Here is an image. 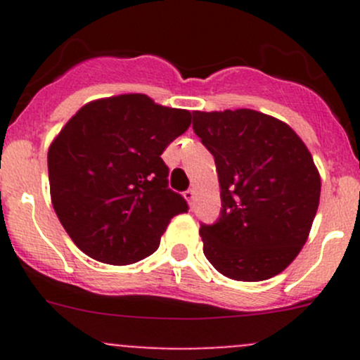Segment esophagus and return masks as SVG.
I'll use <instances>...</instances> for the list:
<instances>
[{"label": "esophagus", "mask_w": 360, "mask_h": 360, "mask_svg": "<svg viewBox=\"0 0 360 360\" xmlns=\"http://www.w3.org/2000/svg\"><path fill=\"white\" fill-rule=\"evenodd\" d=\"M195 197H197V193H195V190H188V191H184V198H186L188 203H190V207H193V203H195Z\"/></svg>", "instance_id": "obj_1"}]
</instances>
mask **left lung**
Returning a JSON list of instances; mask_svg holds the SVG:
<instances>
[{
  "label": "left lung",
  "mask_w": 360,
  "mask_h": 360,
  "mask_svg": "<svg viewBox=\"0 0 360 360\" xmlns=\"http://www.w3.org/2000/svg\"><path fill=\"white\" fill-rule=\"evenodd\" d=\"M212 153L221 216L200 226L203 254L224 277L259 282L303 249L321 198V176L301 137L282 120L248 110L193 111Z\"/></svg>",
  "instance_id": "8db88e82"
}]
</instances>
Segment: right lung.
Here are the masks:
<instances>
[{"label":"right lung","mask_w":360,"mask_h":360,"mask_svg":"<svg viewBox=\"0 0 360 360\" xmlns=\"http://www.w3.org/2000/svg\"><path fill=\"white\" fill-rule=\"evenodd\" d=\"M191 112L144 94L86 103L49 148L50 198L76 248L108 264H132L158 249L170 219L188 212L169 190L162 153Z\"/></svg>","instance_id":"right-lung-1"}]
</instances>
